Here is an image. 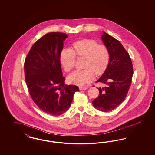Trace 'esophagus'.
Instances as JSON below:
<instances>
[{"label": "esophagus", "mask_w": 155, "mask_h": 155, "mask_svg": "<svg viewBox=\"0 0 155 155\" xmlns=\"http://www.w3.org/2000/svg\"><path fill=\"white\" fill-rule=\"evenodd\" d=\"M89 87L87 86H80V90H82L87 89Z\"/></svg>", "instance_id": "1"}]
</instances>
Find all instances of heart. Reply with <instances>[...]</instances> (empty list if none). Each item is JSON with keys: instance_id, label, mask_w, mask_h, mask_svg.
Segmentation results:
<instances>
[{"instance_id": "1", "label": "heart", "mask_w": 155, "mask_h": 155, "mask_svg": "<svg viewBox=\"0 0 155 155\" xmlns=\"http://www.w3.org/2000/svg\"><path fill=\"white\" fill-rule=\"evenodd\" d=\"M110 57L109 50L106 45L85 39L74 42L72 49H63L60 54V61L65 71L70 72L75 66L76 57L84 58V69L75 71L68 77L71 83L84 85L93 80L95 74L103 73L108 66Z\"/></svg>"}]
</instances>
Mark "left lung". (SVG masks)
<instances>
[{
	"label": "left lung",
	"mask_w": 155,
	"mask_h": 155,
	"mask_svg": "<svg viewBox=\"0 0 155 155\" xmlns=\"http://www.w3.org/2000/svg\"><path fill=\"white\" fill-rule=\"evenodd\" d=\"M101 38L108 48L110 57L107 69L97 81L106 86L98 88V97L93 101V104L98 110L109 112L126 98L131 84L133 66L128 53L117 40L106 32Z\"/></svg>",
	"instance_id": "obj_1"
}]
</instances>
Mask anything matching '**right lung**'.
<instances>
[{"mask_svg":"<svg viewBox=\"0 0 155 155\" xmlns=\"http://www.w3.org/2000/svg\"><path fill=\"white\" fill-rule=\"evenodd\" d=\"M67 38L64 33H47L31 47L24 62L29 93L38 108L52 116L66 112L80 90L75 85H66L62 76L60 54Z\"/></svg>","mask_w":155,"mask_h":155,"instance_id":"obj_1","label":"right lung"}]
</instances>
